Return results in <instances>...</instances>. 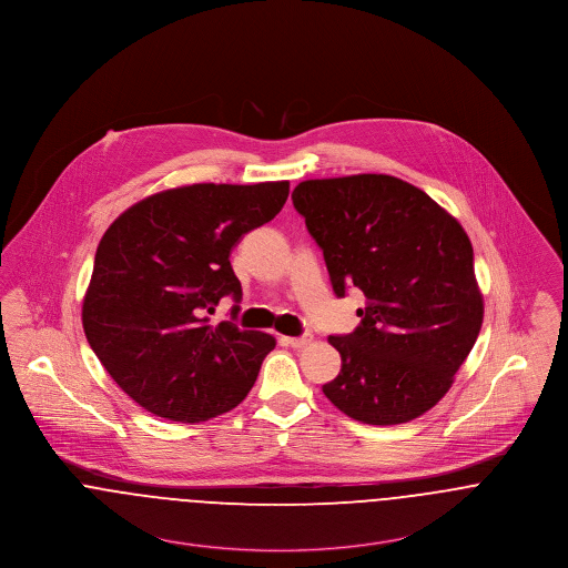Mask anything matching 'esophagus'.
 Returning <instances> with one entry per match:
<instances>
[{
  "mask_svg": "<svg viewBox=\"0 0 568 568\" xmlns=\"http://www.w3.org/2000/svg\"><path fill=\"white\" fill-rule=\"evenodd\" d=\"M313 341L311 334H304V336H281V343L287 345V347H294V349H301L304 345H308Z\"/></svg>",
  "mask_w": 568,
  "mask_h": 568,
  "instance_id": "34e87169",
  "label": "esophagus"
}]
</instances>
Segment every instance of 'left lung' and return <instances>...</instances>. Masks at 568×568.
<instances>
[{"label": "left lung", "mask_w": 568, "mask_h": 568, "mask_svg": "<svg viewBox=\"0 0 568 568\" xmlns=\"http://www.w3.org/2000/svg\"><path fill=\"white\" fill-rule=\"evenodd\" d=\"M292 200L334 294L358 287L367 298L354 333L328 336L341 373L324 395L367 425L423 416L448 393L483 326L464 227L425 191L384 173L306 180Z\"/></svg>", "instance_id": "1"}]
</instances>
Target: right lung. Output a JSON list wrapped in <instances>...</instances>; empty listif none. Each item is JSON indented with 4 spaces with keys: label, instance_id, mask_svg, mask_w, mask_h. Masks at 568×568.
I'll return each mask as SVG.
<instances>
[{
    "label": "right lung",
    "instance_id": "obj_1",
    "mask_svg": "<svg viewBox=\"0 0 568 568\" xmlns=\"http://www.w3.org/2000/svg\"><path fill=\"white\" fill-rule=\"evenodd\" d=\"M287 195L290 182L169 189L131 205L102 235L83 331L113 382L150 414L201 423L253 388L274 336L212 326L207 313L225 296L240 302L232 248Z\"/></svg>",
    "mask_w": 568,
    "mask_h": 568
}]
</instances>
